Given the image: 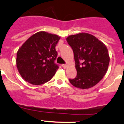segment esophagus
<instances>
[{"label":"esophagus","instance_id":"34e87169","mask_svg":"<svg viewBox=\"0 0 124 124\" xmlns=\"http://www.w3.org/2000/svg\"><path fill=\"white\" fill-rule=\"evenodd\" d=\"M62 67L63 68V69H66L67 67V64H62Z\"/></svg>","mask_w":124,"mask_h":124}]
</instances>
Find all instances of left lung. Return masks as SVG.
<instances>
[{
  "label": "left lung",
  "mask_w": 124,
  "mask_h": 124,
  "mask_svg": "<svg viewBox=\"0 0 124 124\" xmlns=\"http://www.w3.org/2000/svg\"><path fill=\"white\" fill-rule=\"evenodd\" d=\"M67 43L74 54L77 77L70 83L80 89H88L100 82L106 73L110 58L105 44L98 38L81 33L69 36Z\"/></svg>",
  "instance_id": "obj_1"
}]
</instances>
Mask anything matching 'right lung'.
Returning a JSON list of instances; mask_svg holds the SVG:
<instances>
[{
    "mask_svg": "<svg viewBox=\"0 0 124 124\" xmlns=\"http://www.w3.org/2000/svg\"><path fill=\"white\" fill-rule=\"evenodd\" d=\"M61 38L45 31L28 39L16 54V67L25 81L35 85L49 81L59 69L55 46Z\"/></svg>",
    "mask_w": 124,
    "mask_h": 124,
    "instance_id": "add662e5",
    "label": "right lung"
}]
</instances>
